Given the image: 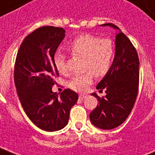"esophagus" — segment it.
Instances as JSON below:
<instances>
[{
    "mask_svg": "<svg viewBox=\"0 0 155 155\" xmlns=\"http://www.w3.org/2000/svg\"><path fill=\"white\" fill-rule=\"evenodd\" d=\"M86 95H84V94H80V95H79V98L80 99H81V100H83V99H84L86 97Z\"/></svg>",
    "mask_w": 155,
    "mask_h": 155,
    "instance_id": "34e87169",
    "label": "esophagus"
}]
</instances>
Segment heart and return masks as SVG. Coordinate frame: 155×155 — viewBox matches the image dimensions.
<instances>
[{
    "instance_id": "b5f03b06",
    "label": "heart",
    "mask_w": 155,
    "mask_h": 155,
    "mask_svg": "<svg viewBox=\"0 0 155 155\" xmlns=\"http://www.w3.org/2000/svg\"><path fill=\"white\" fill-rule=\"evenodd\" d=\"M67 48L73 55L84 57V65L87 71L82 75H74L68 82L69 88L76 92H84L93 83L94 75L97 77L106 75L115 56V47L110 39H101L90 34L76 37ZM54 64L60 74H67V56L64 54L56 52L54 55Z\"/></svg>"
}]
</instances>
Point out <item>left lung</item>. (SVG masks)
<instances>
[{
	"mask_svg": "<svg viewBox=\"0 0 155 155\" xmlns=\"http://www.w3.org/2000/svg\"><path fill=\"white\" fill-rule=\"evenodd\" d=\"M101 26H110L119 33L115 36L114 62L97 85L99 92L105 89L106 95L100 97L92 93L99 103L89 118L94 126L108 130L122 124L133 110L139 87V58L135 47L117 26L113 23Z\"/></svg>",
	"mask_w": 155,
	"mask_h": 155,
	"instance_id": "8db88e82",
	"label": "left lung"
}]
</instances>
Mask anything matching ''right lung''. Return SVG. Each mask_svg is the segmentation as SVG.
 Listing matches in <instances>:
<instances>
[{
  "label": "right lung",
  "instance_id": "add662e5",
  "mask_svg": "<svg viewBox=\"0 0 155 155\" xmlns=\"http://www.w3.org/2000/svg\"><path fill=\"white\" fill-rule=\"evenodd\" d=\"M65 32L52 26L37 28L23 40L15 61V84L22 108L35 126L48 132L68 124L70 110L79 97L69 88L59 95L52 91L58 76L54 55Z\"/></svg>",
  "mask_w": 155,
  "mask_h": 155
}]
</instances>
